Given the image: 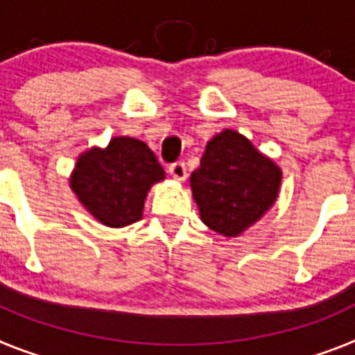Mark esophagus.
<instances>
[{
	"instance_id": "obj_1",
	"label": "esophagus",
	"mask_w": 355,
	"mask_h": 355,
	"mask_svg": "<svg viewBox=\"0 0 355 355\" xmlns=\"http://www.w3.org/2000/svg\"><path fill=\"white\" fill-rule=\"evenodd\" d=\"M169 175L175 178V180H186L187 178V168L184 162H175V164L169 166Z\"/></svg>"
}]
</instances>
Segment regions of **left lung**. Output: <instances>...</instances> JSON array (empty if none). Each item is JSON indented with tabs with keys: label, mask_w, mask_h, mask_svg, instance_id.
<instances>
[{
	"label": "left lung",
	"mask_w": 355,
	"mask_h": 355,
	"mask_svg": "<svg viewBox=\"0 0 355 355\" xmlns=\"http://www.w3.org/2000/svg\"><path fill=\"white\" fill-rule=\"evenodd\" d=\"M282 171L245 135L223 130L205 146L191 189L209 229L236 237L259 221L279 196Z\"/></svg>",
	"instance_id": "obj_1"
}]
</instances>
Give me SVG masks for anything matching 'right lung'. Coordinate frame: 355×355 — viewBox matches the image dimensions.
<instances>
[{
	"mask_svg": "<svg viewBox=\"0 0 355 355\" xmlns=\"http://www.w3.org/2000/svg\"><path fill=\"white\" fill-rule=\"evenodd\" d=\"M164 175L143 141L114 137L107 148H91L78 157L69 184L100 223L119 229L141 220L148 191Z\"/></svg>",
	"mask_w": 355,
	"mask_h": 355,
	"instance_id": "add662e5",
	"label": "right lung"
}]
</instances>
